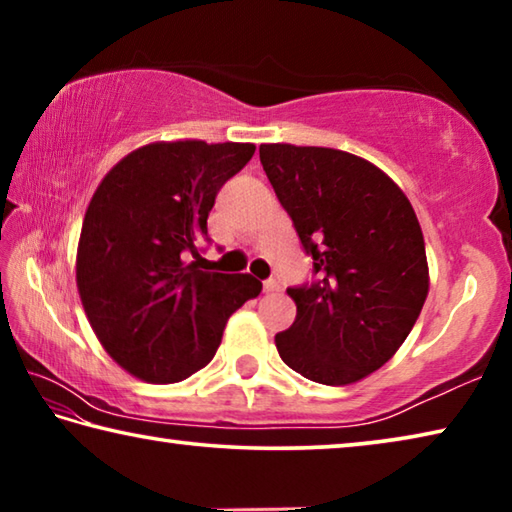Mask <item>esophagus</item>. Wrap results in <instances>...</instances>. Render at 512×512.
<instances>
[{
    "label": "esophagus",
    "mask_w": 512,
    "mask_h": 512,
    "mask_svg": "<svg viewBox=\"0 0 512 512\" xmlns=\"http://www.w3.org/2000/svg\"><path fill=\"white\" fill-rule=\"evenodd\" d=\"M264 291H266V293L280 291V282H277V280H266V282H264Z\"/></svg>",
    "instance_id": "esophagus-1"
}]
</instances>
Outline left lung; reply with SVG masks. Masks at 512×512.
I'll use <instances>...</instances> for the list:
<instances>
[{
	"mask_svg": "<svg viewBox=\"0 0 512 512\" xmlns=\"http://www.w3.org/2000/svg\"><path fill=\"white\" fill-rule=\"evenodd\" d=\"M259 160L318 280L287 289L296 320L275 334L282 361L327 386L354 384L400 350L429 293L409 198L359 155L262 144Z\"/></svg>",
	"mask_w": 512,
	"mask_h": 512,
	"instance_id": "8db88e82",
	"label": "left lung"
}]
</instances>
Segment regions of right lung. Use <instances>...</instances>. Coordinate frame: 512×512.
<instances>
[{"mask_svg":"<svg viewBox=\"0 0 512 512\" xmlns=\"http://www.w3.org/2000/svg\"><path fill=\"white\" fill-rule=\"evenodd\" d=\"M253 153L239 142H153L121 158L94 192L76 287L103 350L133 377L176 384L205 368L228 318L262 291L248 273L198 271L214 198Z\"/></svg>","mask_w":512,"mask_h":512,"instance_id":"1","label":"right lung"}]
</instances>
